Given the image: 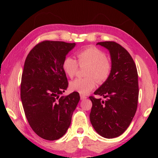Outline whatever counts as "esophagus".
I'll return each instance as SVG.
<instances>
[{
  "label": "esophagus",
  "mask_w": 158,
  "mask_h": 158,
  "mask_svg": "<svg viewBox=\"0 0 158 158\" xmlns=\"http://www.w3.org/2000/svg\"><path fill=\"white\" fill-rule=\"evenodd\" d=\"M87 98V96H83V95H81V100H85V99Z\"/></svg>",
  "instance_id": "esophagus-1"
}]
</instances>
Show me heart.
<instances>
[{
    "label": "heart",
    "instance_id": "obj_1",
    "mask_svg": "<svg viewBox=\"0 0 158 158\" xmlns=\"http://www.w3.org/2000/svg\"><path fill=\"white\" fill-rule=\"evenodd\" d=\"M77 60L67 56L62 61V69L70 77H73L81 65L88 64L84 78H77L70 83V88L81 95H87L96 87L97 81L103 83L111 74L112 65L104 52L95 47H88L77 52Z\"/></svg>",
    "mask_w": 158,
    "mask_h": 158
}]
</instances>
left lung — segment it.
I'll return each mask as SVG.
<instances>
[{
	"mask_svg": "<svg viewBox=\"0 0 158 158\" xmlns=\"http://www.w3.org/2000/svg\"><path fill=\"white\" fill-rule=\"evenodd\" d=\"M97 44L110 52L112 69L109 78L95 95L105 101L90 96L92 101L90 120L101 136L111 139L126 131L137 109L139 85L137 67L128 52L115 42H101Z\"/></svg>",
	"mask_w": 158,
	"mask_h": 158,
	"instance_id": "1",
	"label": "left lung"
}]
</instances>
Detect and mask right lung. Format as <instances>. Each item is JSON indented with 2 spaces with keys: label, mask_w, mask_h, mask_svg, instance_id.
I'll return each instance as SVG.
<instances>
[{
  "label": "right lung",
  "mask_w": 158,
  "mask_h": 158,
  "mask_svg": "<svg viewBox=\"0 0 158 158\" xmlns=\"http://www.w3.org/2000/svg\"><path fill=\"white\" fill-rule=\"evenodd\" d=\"M75 45L43 41L26 58L21 76V102L31 128L44 139H58L66 133L80 101L76 91L60 96L68 86L62 61Z\"/></svg>",
  "instance_id": "add662e5"
}]
</instances>
